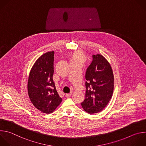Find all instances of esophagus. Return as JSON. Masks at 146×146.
I'll use <instances>...</instances> for the list:
<instances>
[{
	"label": "esophagus",
	"mask_w": 146,
	"mask_h": 146,
	"mask_svg": "<svg viewBox=\"0 0 146 146\" xmlns=\"http://www.w3.org/2000/svg\"><path fill=\"white\" fill-rule=\"evenodd\" d=\"M72 92H70V93L65 94V97H66V98H69V97H70V96H72Z\"/></svg>",
	"instance_id": "obj_1"
}]
</instances>
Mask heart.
Masks as SVG:
<instances>
[{"instance_id":"b5f03b06","label":"heart","mask_w":146,"mask_h":146,"mask_svg":"<svg viewBox=\"0 0 146 146\" xmlns=\"http://www.w3.org/2000/svg\"><path fill=\"white\" fill-rule=\"evenodd\" d=\"M88 58V55L82 50L73 52L69 56L70 63H77L83 65Z\"/></svg>"}]
</instances>
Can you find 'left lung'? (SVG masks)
<instances>
[{"instance_id": "left-lung-1", "label": "left lung", "mask_w": 146, "mask_h": 146, "mask_svg": "<svg viewBox=\"0 0 146 146\" xmlns=\"http://www.w3.org/2000/svg\"><path fill=\"white\" fill-rule=\"evenodd\" d=\"M93 61L88 68L85 78V99L81 104L84 110L94 114L102 111L112 98L114 76L111 66L101 54L93 56Z\"/></svg>"}]
</instances>
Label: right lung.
I'll use <instances>...</instances> for the list:
<instances>
[{
	"label": "right lung",
	"instance_id": "1",
	"mask_svg": "<svg viewBox=\"0 0 146 146\" xmlns=\"http://www.w3.org/2000/svg\"><path fill=\"white\" fill-rule=\"evenodd\" d=\"M54 51L39 57L29 73L27 92L33 106L43 113L53 112L61 104L60 98L53 80Z\"/></svg>",
	"mask_w": 146,
	"mask_h": 146
}]
</instances>
